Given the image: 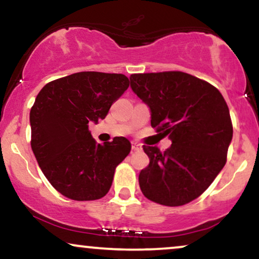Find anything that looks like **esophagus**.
I'll return each instance as SVG.
<instances>
[{
	"label": "esophagus",
	"instance_id": "1",
	"mask_svg": "<svg viewBox=\"0 0 259 259\" xmlns=\"http://www.w3.org/2000/svg\"><path fill=\"white\" fill-rule=\"evenodd\" d=\"M132 150L133 151H142L143 147H142V145H140V144L132 143Z\"/></svg>",
	"mask_w": 259,
	"mask_h": 259
}]
</instances>
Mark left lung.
I'll use <instances>...</instances> for the list:
<instances>
[{"instance_id":"8db88e82","label":"left lung","mask_w":259,"mask_h":259,"mask_svg":"<svg viewBox=\"0 0 259 259\" xmlns=\"http://www.w3.org/2000/svg\"><path fill=\"white\" fill-rule=\"evenodd\" d=\"M130 79L149 106L151 126L172 143L164 152L143 146L150 158L139 174L143 194L170 207L197 199L226 164L233 136L226 101L215 87L186 72L134 73Z\"/></svg>"}]
</instances>
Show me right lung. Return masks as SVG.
I'll list each match as a JSON object with an SVG mask.
<instances>
[{
	"mask_svg": "<svg viewBox=\"0 0 259 259\" xmlns=\"http://www.w3.org/2000/svg\"><path fill=\"white\" fill-rule=\"evenodd\" d=\"M130 87L122 73L83 71L52 80L40 90L29 113L31 146L42 174L57 191L76 201L99 200L112 187L126 158L125 137L97 144L90 122L105 119Z\"/></svg>",
	"mask_w": 259,
	"mask_h": 259,
	"instance_id": "add662e5",
	"label": "right lung"
}]
</instances>
